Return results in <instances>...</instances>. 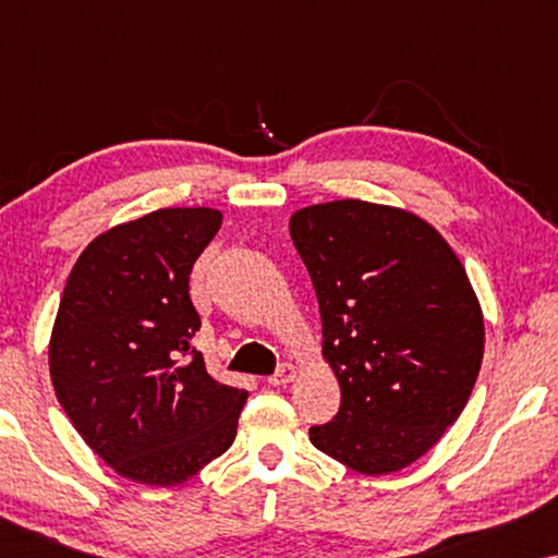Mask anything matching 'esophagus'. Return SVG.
<instances>
[{
	"label": "esophagus",
	"mask_w": 558,
	"mask_h": 558,
	"mask_svg": "<svg viewBox=\"0 0 558 558\" xmlns=\"http://www.w3.org/2000/svg\"><path fill=\"white\" fill-rule=\"evenodd\" d=\"M294 376H296V365L284 363V365H279L277 373H274V376L269 378V384L271 386H287V384H292Z\"/></svg>",
	"instance_id": "34e87169"
}]
</instances>
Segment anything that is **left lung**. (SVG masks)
I'll return each instance as SVG.
<instances>
[{"mask_svg":"<svg viewBox=\"0 0 558 558\" xmlns=\"http://www.w3.org/2000/svg\"><path fill=\"white\" fill-rule=\"evenodd\" d=\"M289 233L340 384L338 414L310 441L363 475L409 468L462 414L483 363V310L464 266L426 220L388 205H310Z\"/></svg>","mask_w":558,"mask_h":558,"instance_id":"left-lung-1","label":"left lung"}]
</instances>
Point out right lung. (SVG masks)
Instances as JSON below:
<instances>
[{
	"label": "right lung",
	"instance_id": "right-lung-1",
	"mask_svg": "<svg viewBox=\"0 0 558 558\" xmlns=\"http://www.w3.org/2000/svg\"><path fill=\"white\" fill-rule=\"evenodd\" d=\"M213 208H162L94 239L65 281L50 378L83 441L121 477L170 487L233 445L248 393L193 348L190 271L218 233Z\"/></svg>",
	"mask_w": 558,
	"mask_h": 558
}]
</instances>
